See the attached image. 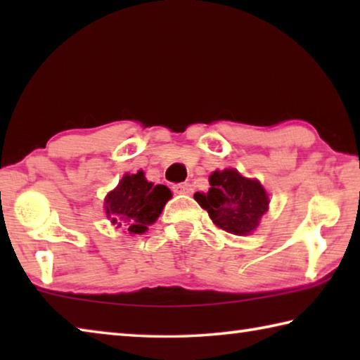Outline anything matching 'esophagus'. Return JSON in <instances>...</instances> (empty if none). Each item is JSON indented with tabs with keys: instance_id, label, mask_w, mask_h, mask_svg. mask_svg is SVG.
Returning a JSON list of instances; mask_svg holds the SVG:
<instances>
[{
	"instance_id": "1",
	"label": "esophagus",
	"mask_w": 360,
	"mask_h": 360,
	"mask_svg": "<svg viewBox=\"0 0 360 360\" xmlns=\"http://www.w3.org/2000/svg\"><path fill=\"white\" fill-rule=\"evenodd\" d=\"M192 186L188 184V182H182V184H174L173 186V192H176V193H186V195H188V193H192Z\"/></svg>"
}]
</instances>
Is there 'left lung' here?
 Segmentation results:
<instances>
[{
	"instance_id": "1",
	"label": "left lung",
	"mask_w": 360,
	"mask_h": 360,
	"mask_svg": "<svg viewBox=\"0 0 360 360\" xmlns=\"http://www.w3.org/2000/svg\"><path fill=\"white\" fill-rule=\"evenodd\" d=\"M208 193L193 198L208 211L212 224L233 235H249L268 210V195L259 181L246 179L236 169L214 172Z\"/></svg>"
}]
</instances>
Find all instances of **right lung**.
Listing matches in <instances>:
<instances>
[{"label":"right lung","mask_w":360,"mask_h":360,"mask_svg":"<svg viewBox=\"0 0 360 360\" xmlns=\"http://www.w3.org/2000/svg\"><path fill=\"white\" fill-rule=\"evenodd\" d=\"M172 198L167 186L148 182L143 172L125 174L119 186L106 197V212L117 227H129L130 233H144L148 225L160 216L163 206Z\"/></svg>","instance_id":"1"}]
</instances>
